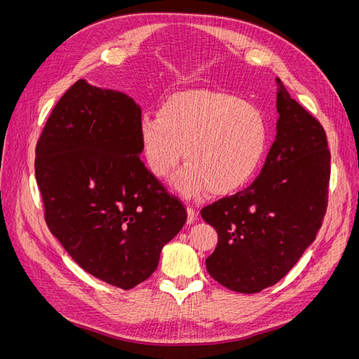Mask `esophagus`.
Instances as JSON below:
<instances>
[{"mask_svg":"<svg viewBox=\"0 0 359 359\" xmlns=\"http://www.w3.org/2000/svg\"><path fill=\"white\" fill-rule=\"evenodd\" d=\"M194 220H196V211H194L191 206H187V223L193 224Z\"/></svg>","mask_w":359,"mask_h":359,"instance_id":"34e87169","label":"esophagus"}]
</instances>
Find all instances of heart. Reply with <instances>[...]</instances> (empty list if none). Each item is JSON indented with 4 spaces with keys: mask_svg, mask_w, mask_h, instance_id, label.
I'll return each instance as SVG.
<instances>
[{
    "mask_svg": "<svg viewBox=\"0 0 359 359\" xmlns=\"http://www.w3.org/2000/svg\"><path fill=\"white\" fill-rule=\"evenodd\" d=\"M137 137L153 177H169L182 157L187 165L172 181L178 193L191 198L210 190L226 196L256 175L269 130L256 106L231 94L193 90L169 97L157 116L140 118Z\"/></svg>",
    "mask_w": 359,
    "mask_h": 359,
    "instance_id": "heart-1",
    "label": "heart"
}]
</instances>
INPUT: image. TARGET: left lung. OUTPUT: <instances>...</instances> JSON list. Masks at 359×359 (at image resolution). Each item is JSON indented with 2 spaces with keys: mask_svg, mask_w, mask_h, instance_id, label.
Segmentation results:
<instances>
[{
  "mask_svg": "<svg viewBox=\"0 0 359 359\" xmlns=\"http://www.w3.org/2000/svg\"><path fill=\"white\" fill-rule=\"evenodd\" d=\"M277 135L252 186L201 211L219 235L206 269L227 289L257 293L293 268L319 232L331 154L316 118L277 78Z\"/></svg>",
  "mask_w": 359,
  "mask_h": 359,
  "instance_id": "left-lung-1",
  "label": "left lung"
}]
</instances>
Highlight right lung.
Instances as JSON below:
<instances>
[{"label": "right lung", "mask_w": 359, "mask_h": 359, "mask_svg": "<svg viewBox=\"0 0 359 359\" xmlns=\"http://www.w3.org/2000/svg\"><path fill=\"white\" fill-rule=\"evenodd\" d=\"M140 118L132 97L79 79L36 147L49 231L86 273L124 290L154 273L161 248L187 220L140 161Z\"/></svg>", "instance_id": "right-lung-1"}]
</instances>
